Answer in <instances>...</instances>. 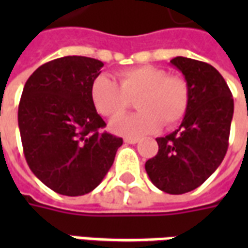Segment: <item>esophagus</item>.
Here are the masks:
<instances>
[{"label": "esophagus", "mask_w": 248, "mask_h": 248, "mask_svg": "<svg viewBox=\"0 0 248 248\" xmlns=\"http://www.w3.org/2000/svg\"><path fill=\"white\" fill-rule=\"evenodd\" d=\"M124 142L129 143V145H135V143L140 142V140H138V138H134V137H126V138H124Z\"/></svg>", "instance_id": "obj_1"}]
</instances>
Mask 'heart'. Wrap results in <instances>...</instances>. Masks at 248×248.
Instances as JSON below:
<instances>
[{"instance_id": "1", "label": "heart", "mask_w": 248, "mask_h": 248, "mask_svg": "<svg viewBox=\"0 0 248 248\" xmlns=\"http://www.w3.org/2000/svg\"><path fill=\"white\" fill-rule=\"evenodd\" d=\"M94 108L103 117H116L136 99L138 113L117 117L111 122L114 133L129 137L150 134L161 127H171L186 115L190 103L188 83L179 76L156 66H137L118 73V83L98 76L90 86Z\"/></svg>"}]
</instances>
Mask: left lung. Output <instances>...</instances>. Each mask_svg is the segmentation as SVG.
I'll list each match as a JSON object with an SVG mask.
<instances>
[{"instance_id": "left-lung-1", "label": "left lung", "mask_w": 248, "mask_h": 248, "mask_svg": "<svg viewBox=\"0 0 248 248\" xmlns=\"http://www.w3.org/2000/svg\"><path fill=\"white\" fill-rule=\"evenodd\" d=\"M190 87V103L179 129L156 138L158 153L146 162L147 175L167 194H185L202 185L229 149L234 99L214 66L186 57L170 61Z\"/></svg>"}]
</instances>
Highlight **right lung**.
<instances>
[{
    "label": "right lung",
    "mask_w": 248,
    "mask_h": 248,
    "mask_svg": "<svg viewBox=\"0 0 248 248\" xmlns=\"http://www.w3.org/2000/svg\"><path fill=\"white\" fill-rule=\"evenodd\" d=\"M103 63L67 56L29 77L18 106V127L30 170L53 191L78 197L93 191L124 140L102 131L105 121L90 98Z\"/></svg>",
    "instance_id": "obj_1"
}]
</instances>
